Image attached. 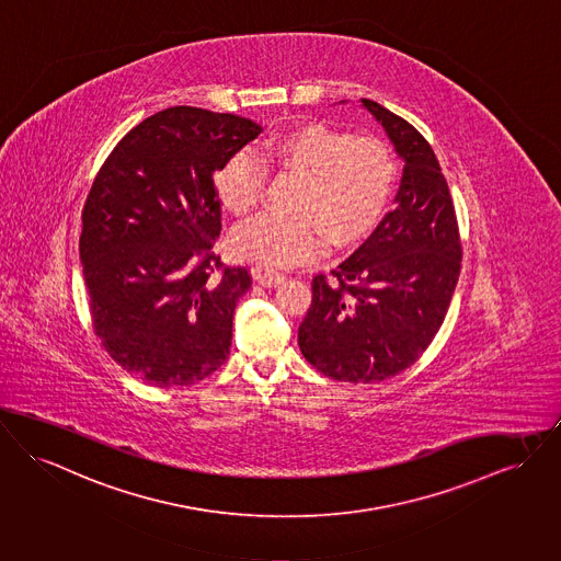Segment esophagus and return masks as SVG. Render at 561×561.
<instances>
[{"mask_svg":"<svg viewBox=\"0 0 561 561\" xmlns=\"http://www.w3.org/2000/svg\"><path fill=\"white\" fill-rule=\"evenodd\" d=\"M256 279L266 286V288H273V286H279V284H284V279H286V275L284 273H277V271H263V268H259L256 271Z\"/></svg>","mask_w":561,"mask_h":561,"instance_id":"1","label":"esophagus"}]
</instances>
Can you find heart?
Here are the masks:
<instances>
[{
    "mask_svg": "<svg viewBox=\"0 0 561 561\" xmlns=\"http://www.w3.org/2000/svg\"><path fill=\"white\" fill-rule=\"evenodd\" d=\"M261 159L302 178L295 198L300 214H261L232 234L234 256L264 266H293L318 256L327 245V232L336 243L360 239L386 214L398 180L394 154L381 139H354L322 123L277 133L264 141ZM263 163L241 150L220 169L218 198L234 216L256 207L264 186Z\"/></svg>",
    "mask_w": 561,
    "mask_h": 561,
    "instance_id": "obj_1",
    "label": "heart"
}]
</instances>
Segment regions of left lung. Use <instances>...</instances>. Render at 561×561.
<instances>
[{
	"label": "left lung",
	"instance_id": "1",
	"mask_svg": "<svg viewBox=\"0 0 561 561\" xmlns=\"http://www.w3.org/2000/svg\"><path fill=\"white\" fill-rule=\"evenodd\" d=\"M363 107L404 161L396 209L330 277H313L298 347L330 379L375 383L428 350L460 277L461 241L447 180L424 135L377 101L363 100Z\"/></svg>",
	"mask_w": 561,
	"mask_h": 561
}]
</instances>
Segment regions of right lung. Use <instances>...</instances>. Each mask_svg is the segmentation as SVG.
Segmentation results:
<instances>
[{
	"label": "right lung",
	"mask_w": 561,
	"mask_h": 561,
	"mask_svg": "<svg viewBox=\"0 0 561 561\" xmlns=\"http://www.w3.org/2000/svg\"><path fill=\"white\" fill-rule=\"evenodd\" d=\"M261 131L234 114L167 107L116 144L91 186L80 259L93 329L148 386H193L229 356L252 277L211 252L222 229L214 178Z\"/></svg>",
	"instance_id": "obj_1"
}]
</instances>
